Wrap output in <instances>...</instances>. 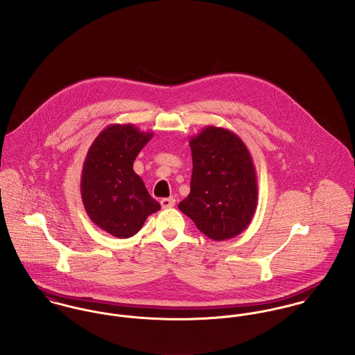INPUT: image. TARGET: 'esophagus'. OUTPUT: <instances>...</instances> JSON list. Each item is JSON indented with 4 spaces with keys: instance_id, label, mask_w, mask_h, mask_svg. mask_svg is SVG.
I'll list each match as a JSON object with an SVG mask.
<instances>
[{
    "instance_id": "1",
    "label": "esophagus",
    "mask_w": 355,
    "mask_h": 355,
    "mask_svg": "<svg viewBox=\"0 0 355 355\" xmlns=\"http://www.w3.org/2000/svg\"><path fill=\"white\" fill-rule=\"evenodd\" d=\"M161 206H162V209L173 207L175 206V200L173 198H162L161 200Z\"/></svg>"
}]
</instances>
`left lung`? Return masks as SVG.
Returning a JSON list of instances; mask_svg holds the SVG:
<instances>
[{"label": "left lung", "instance_id": "obj_1", "mask_svg": "<svg viewBox=\"0 0 355 355\" xmlns=\"http://www.w3.org/2000/svg\"><path fill=\"white\" fill-rule=\"evenodd\" d=\"M189 144L191 186L179 209L216 242L238 236L250 224L258 203L252 154L235 132L214 125H206Z\"/></svg>", "mask_w": 355, "mask_h": 355}]
</instances>
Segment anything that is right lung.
Wrapping results in <instances>:
<instances>
[{"instance_id":"obj_1","label":"right lung","mask_w":355,"mask_h":355,"mask_svg":"<svg viewBox=\"0 0 355 355\" xmlns=\"http://www.w3.org/2000/svg\"><path fill=\"white\" fill-rule=\"evenodd\" d=\"M153 132L134 124H110L103 128L86 154L80 194L86 213L102 231L116 238H130L145 220L161 209L150 197L134 161Z\"/></svg>"}]
</instances>
